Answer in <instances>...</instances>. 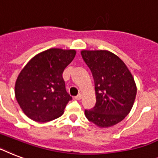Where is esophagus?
I'll return each mask as SVG.
<instances>
[{"mask_svg": "<svg viewBox=\"0 0 158 158\" xmlns=\"http://www.w3.org/2000/svg\"><path fill=\"white\" fill-rule=\"evenodd\" d=\"M81 98H82V95L80 94H79L78 95H77V96L74 97V99H76V100H80V99H81Z\"/></svg>", "mask_w": 158, "mask_h": 158, "instance_id": "obj_1", "label": "esophagus"}]
</instances>
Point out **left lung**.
<instances>
[{"mask_svg": "<svg viewBox=\"0 0 158 158\" xmlns=\"http://www.w3.org/2000/svg\"><path fill=\"white\" fill-rule=\"evenodd\" d=\"M81 56L92 72L96 104L85 110L87 119L99 127H110L130 113L137 94L136 84L127 66L108 51H82Z\"/></svg>", "mask_w": 158, "mask_h": 158, "instance_id": "obj_1", "label": "left lung"}]
</instances>
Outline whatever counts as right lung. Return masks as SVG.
I'll return each mask as SVG.
<instances>
[{"label": "right lung", "instance_id": "obj_1", "mask_svg": "<svg viewBox=\"0 0 158 158\" xmlns=\"http://www.w3.org/2000/svg\"><path fill=\"white\" fill-rule=\"evenodd\" d=\"M76 52L52 48L30 60L16 80V100L28 117L48 122L63 114L72 97L66 92L62 74Z\"/></svg>", "mask_w": 158, "mask_h": 158}]
</instances>
